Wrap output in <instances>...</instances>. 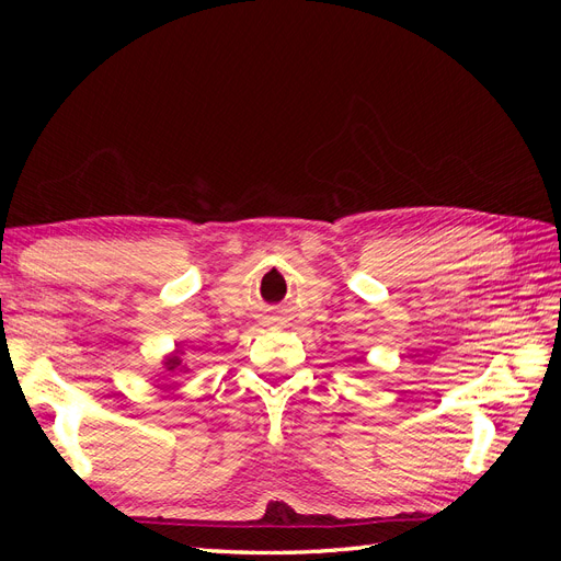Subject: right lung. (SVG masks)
Here are the masks:
<instances>
[{"mask_svg": "<svg viewBox=\"0 0 561 561\" xmlns=\"http://www.w3.org/2000/svg\"><path fill=\"white\" fill-rule=\"evenodd\" d=\"M180 363H182L180 355H173V358L165 360V369H168V371H182V369H180Z\"/></svg>", "mask_w": 561, "mask_h": 561, "instance_id": "right-lung-1", "label": "right lung"}]
</instances>
